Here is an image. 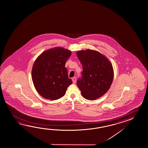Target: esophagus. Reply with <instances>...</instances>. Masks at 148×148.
<instances>
[{
	"label": "esophagus",
	"mask_w": 148,
	"mask_h": 148,
	"mask_svg": "<svg viewBox=\"0 0 148 148\" xmlns=\"http://www.w3.org/2000/svg\"><path fill=\"white\" fill-rule=\"evenodd\" d=\"M72 81L73 82V83H75L76 82V77H73Z\"/></svg>",
	"instance_id": "34e87169"
}]
</instances>
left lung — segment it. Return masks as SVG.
<instances>
[{"label": "left lung", "mask_w": 148, "mask_h": 148, "mask_svg": "<svg viewBox=\"0 0 148 148\" xmlns=\"http://www.w3.org/2000/svg\"><path fill=\"white\" fill-rule=\"evenodd\" d=\"M77 56L83 66L77 85L82 95L88 100H95L106 93L111 86L114 70L105 56L96 51H79Z\"/></svg>", "instance_id": "1"}]
</instances>
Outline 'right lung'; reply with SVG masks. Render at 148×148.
Returning <instances> with one entry per match:
<instances>
[{"instance_id":"1","label":"right lung","mask_w":148,"mask_h":148,"mask_svg":"<svg viewBox=\"0 0 148 148\" xmlns=\"http://www.w3.org/2000/svg\"><path fill=\"white\" fill-rule=\"evenodd\" d=\"M71 55L70 51L56 47L45 51L34 62L32 78L37 92L43 97L58 99L64 96L67 87L72 84L65 67Z\"/></svg>"}]
</instances>
